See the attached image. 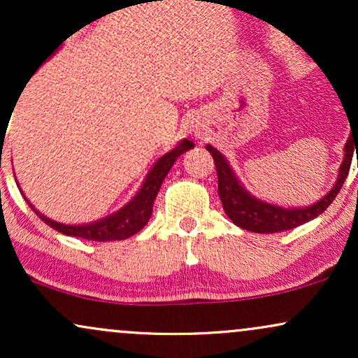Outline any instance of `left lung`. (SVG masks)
Wrapping results in <instances>:
<instances>
[{"label":"left lung","mask_w":358,"mask_h":358,"mask_svg":"<svg viewBox=\"0 0 358 358\" xmlns=\"http://www.w3.org/2000/svg\"><path fill=\"white\" fill-rule=\"evenodd\" d=\"M353 145L355 143L352 141V138H348V141L345 143L343 162L338 168V176H336V182L331 190L308 207H281V205L264 202V200L250 195L241 183V180L237 178V175L234 173L227 158L212 145L205 148L215 162L217 176H219V196L229 219L244 231L274 234L299 227L327 210L328 205L334 202L336 193L343 187L345 178L350 170Z\"/></svg>","instance_id":"1"}]
</instances>
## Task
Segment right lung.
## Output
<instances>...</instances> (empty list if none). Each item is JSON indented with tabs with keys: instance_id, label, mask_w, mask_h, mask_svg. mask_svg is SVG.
I'll use <instances>...</instances> for the list:
<instances>
[{
	"instance_id": "1",
	"label": "right lung",
	"mask_w": 358,
	"mask_h": 358,
	"mask_svg": "<svg viewBox=\"0 0 358 358\" xmlns=\"http://www.w3.org/2000/svg\"><path fill=\"white\" fill-rule=\"evenodd\" d=\"M195 146L188 139H182V141L176 145L173 150H170L165 153L162 158L156 159V163L148 171L145 182H143L141 188L136 192V195L127 202L124 207H121L119 210L114 213H109V215L102 217L99 220L89 222V224L82 225H71V224H60V222L48 219L43 213H40L34 205L30 203V200L22 195L27 200V203L30 205V208L34 210L36 215L42 219L45 224L50 225V227L55 229L65 236L71 237H80V239L85 241H97V242H108V241H122L127 239V237L134 236L141 231L143 227L150 220L151 213H153V203L156 195H158L159 188H162L163 180L168 175V171L171 170V166L175 165L176 158L180 155H183L185 151L192 150Z\"/></svg>"
}]
</instances>
